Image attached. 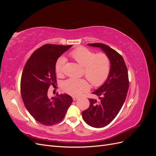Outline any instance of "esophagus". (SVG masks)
Instances as JSON below:
<instances>
[{"mask_svg":"<svg viewBox=\"0 0 156 156\" xmlns=\"http://www.w3.org/2000/svg\"><path fill=\"white\" fill-rule=\"evenodd\" d=\"M78 97H77V96H73V101H76V100H78Z\"/></svg>","mask_w":156,"mask_h":156,"instance_id":"esophagus-1","label":"esophagus"}]
</instances>
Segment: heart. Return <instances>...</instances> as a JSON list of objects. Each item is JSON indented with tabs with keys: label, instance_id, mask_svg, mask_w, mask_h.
<instances>
[{
	"label": "heart",
	"instance_id": "heart-1",
	"mask_svg": "<svg viewBox=\"0 0 156 156\" xmlns=\"http://www.w3.org/2000/svg\"><path fill=\"white\" fill-rule=\"evenodd\" d=\"M70 56L84 66V75L94 87H100L105 83L111 72V60L105 53H97L84 47H79L70 52ZM66 58L61 56L56 60L55 69L62 76ZM63 91L72 96H79L88 90L89 84L85 79H68L62 84Z\"/></svg>",
	"mask_w": 156,
	"mask_h": 156
}]
</instances>
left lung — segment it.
<instances>
[{"mask_svg": "<svg viewBox=\"0 0 156 156\" xmlns=\"http://www.w3.org/2000/svg\"><path fill=\"white\" fill-rule=\"evenodd\" d=\"M88 45L100 48L111 60L109 76L101 87L92 92L99 97V101L89 99V107L82 112L88 125L103 127L115 119L124 104L129 88L128 73L123 57L115 50L101 43Z\"/></svg>", "mask_w": 156, "mask_h": 156, "instance_id": "8db88e82", "label": "left lung"}]
</instances>
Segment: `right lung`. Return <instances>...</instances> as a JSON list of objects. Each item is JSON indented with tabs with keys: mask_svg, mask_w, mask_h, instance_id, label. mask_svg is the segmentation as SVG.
<instances>
[{
	"mask_svg": "<svg viewBox=\"0 0 156 156\" xmlns=\"http://www.w3.org/2000/svg\"><path fill=\"white\" fill-rule=\"evenodd\" d=\"M72 45L45 44L36 49L28 59L21 79L23 103L31 116L45 126L59 123L65 116L73 99L68 94L48 96L50 86L56 84L55 65L56 60Z\"/></svg>",
	"mask_w": 156,
	"mask_h": 156,
	"instance_id": "obj_1",
	"label": "right lung"
}]
</instances>
